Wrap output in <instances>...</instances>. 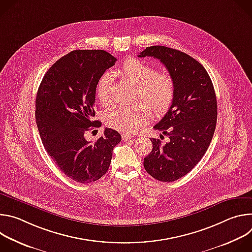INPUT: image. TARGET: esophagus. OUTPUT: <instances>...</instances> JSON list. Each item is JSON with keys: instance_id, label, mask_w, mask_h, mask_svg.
Returning a JSON list of instances; mask_svg holds the SVG:
<instances>
[{"instance_id": "34e87169", "label": "esophagus", "mask_w": 252, "mask_h": 252, "mask_svg": "<svg viewBox=\"0 0 252 252\" xmlns=\"http://www.w3.org/2000/svg\"><path fill=\"white\" fill-rule=\"evenodd\" d=\"M122 138H123V140H124V141H128V140H130V139H131V135H130V134H128V133H123Z\"/></svg>"}]
</instances>
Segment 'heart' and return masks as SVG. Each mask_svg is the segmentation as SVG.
<instances>
[{
	"label": "heart",
	"instance_id": "heart-1",
	"mask_svg": "<svg viewBox=\"0 0 252 252\" xmlns=\"http://www.w3.org/2000/svg\"><path fill=\"white\" fill-rule=\"evenodd\" d=\"M121 78L133 86L130 105H119L104 115L106 125L126 133L139 130L154 117L160 118L170 109L175 95L173 78L166 73H158L157 68L135 58L126 60L119 69ZM96 95L99 102L107 106L114 100L113 76L103 74L96 85Z\"/></svg>",
	"mask_w": 252,
	"mask_h": 252
}]
</instances>
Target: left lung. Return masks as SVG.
<instances>
[{"instance_id": "8db88e82", "label": "left lung", "mask_w": 252, "mask_h": 252, "mask_svg": "<svg viewBox=\"0 0 252 252\" xmlns=\"http://www.w3.org/2000/svg\"><path fill=\"white\" fill-rule=\"evenodd\" d=\"M138 57L159 60L174 81L172 105L154 126L169 140L163 145L159 139L151 138L153 150L143 158L149 174L158 181L171 183L188 174L207 151L217 126V95L206 69L186 53L153 46Z\"/></svg>"}]
</instances>
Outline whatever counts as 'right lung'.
<instances>
[{"mask_svg":"<svg viewBox=\"0 0 252 252\" xmlns=\"http://www.w3.org/2000/svg\"><path fill=\"white\" fill-rule=\"evenodd\" d=\"M117 59L102 50H77L57 61L44 76L35 98V122L43 145L70 179L91 184L105 174L121 134L105 128L94 142L85 132L94 121L95 89Z\"/></svg>","mask_w":252,"mask_h":252,"instance_id":"right-lung-1","label":"right lung"}]
</instances>
